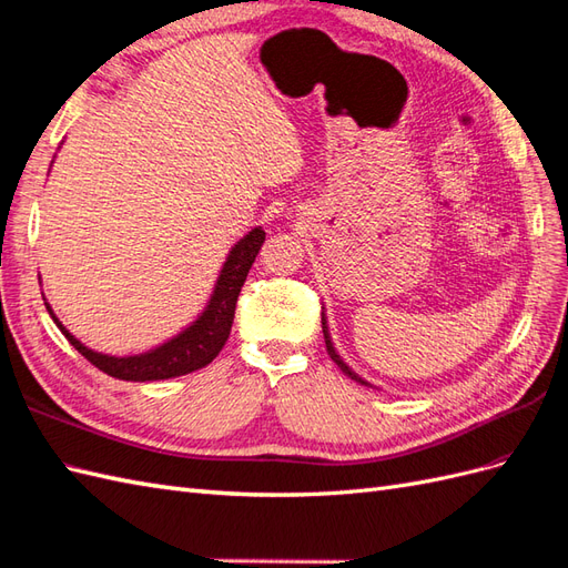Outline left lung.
Segmentation results:
<instances>
[{
	"mask_svg": "<svg viewBox=\"0 0 568 568\" xmlns=\"http://www.w3.org/2000/svg\"><path fill=\"white\" fill-rule=\"evenodd\" d=\"M322 328H324V341H326V351H328V355H331V359L333 362H336V365L341 367V372L343 374H347V376H351V379L353 382H357V384H362V386H372L369 382H365V379H362V376L359 374H355L351 367H347L345 365V362H343V357L336 353V347H333V341H331V333H328V322H326V314L322 312Z\"/></svg>",
	"mask_w": 568,
	"mask_h": 568,
	"instance_id": "8db88e82",
	"label": "left lung"
}]
</instances>
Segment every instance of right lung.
<instances>
[{
  "instance_id": "obj_1",
  "label": "right lung",
  "mask_w": 568,
  "mask_h": 568,
  "mask_svg": "<svg viewBox=\"0 0 568 568\" xmlns=\"http://www.w3.org/2000/svg\"><path fill=\"white\" fill-rule=\"evenodd\" d=\"M264 240H266V232L261 227H254L250 235H244L235 246H232L221 268V275H217L215 281L211 300L206 307H203V312L196 316V322L189 324L184 331L178 333V336H172L163 345L153 347V351H145L139 355H124V357L95 353L91 347H85L77 336H71L60 318L54 316L50 302H45V307L57 328L64 333V338L100 372H105L114 376V379H122V382L172 379V376H182L211 365L215 355L223 351L232 328V318H235L240 290L246 281V273H250Z\"/></svg>"
}]
</instances>
